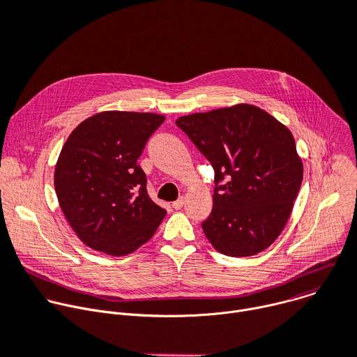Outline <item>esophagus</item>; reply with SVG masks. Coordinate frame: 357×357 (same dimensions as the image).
I'll use <instances>...</instances> for the list:
<instances>
[{
    "label": "esophagus",
    "mask_w": 357,
    "mask_h": 357,
    "mask_svg": "<svg viewBox=\"0 0 357 357\" xmlns=\"http://www.w3.org/2000/svg\"><path fill=\"white\" fill-rule=\"evenodd\" d=\"M183 204H185V198L182 197V198H179L178 201H175V202H172V206L175 208V209H181L182 206H183Z\"/></svg>",
    "instance_id": "34e87169"
}]
</instances>
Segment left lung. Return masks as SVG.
<instances>
[{
    "instance_id": "left-lung-1",
    "label": "left lung",
    "mask_w": 357,
    "mask_h": 357,
    "mask_svg": "<svg viewBox=\"0 0 357 357\" xmlns=\"http://www.w3.org/2000/svg\"><path fill=\"white\" fill-rule=\"evenodd\" d=\"M176 125L215 169L213 208L202 229L234 257L261 253L284 229L303 179L286 125L249 104L183 115ZM228 176L225 185L220 181Z\"/></svg>"
}]
</instances>
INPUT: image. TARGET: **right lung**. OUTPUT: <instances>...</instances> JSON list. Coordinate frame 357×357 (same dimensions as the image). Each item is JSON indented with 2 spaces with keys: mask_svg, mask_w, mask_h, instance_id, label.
I'll use <instances>...</instances> for the list:
<instances>
[{
  "mask_svg": "<svg viewBox=\"0 0 357 357\" xmlns=\"http://www.w3.org/2000/svg\"><path fill=\"white\" fill-rule=\"evenodd\" d=\"M164 121L153 112L104 111L82 121L63 144L54 172L58 204L91 249L132 253L165 218L167 211L149 198L137 164Z\"/></svg>",
  "mask_w": 357,
  "mask_h": 357,
  "instance_id": "1",
  "label": "right lung"
}]
</instances>
